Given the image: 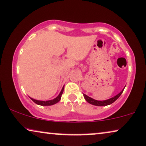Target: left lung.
Here are the masks:
<instances>
[{"mask_svg": "<svg viewBox=\"0 0 146 146\" xmlns=\"http://www.w3.org/2000/svg\"><path fill=\"white\" fill-rule=\"evenodd\" d=\"M124 90V88L122 90L121 92L119 93V94L117 95L116 96L113 97V98H112L109 99H107V100H105V101L95 100V99L90 98V97H88V96H86V94H84V98H85L86 100L89 103H90V104L96 105V106H106V105H109L110 104H112V103L115 102V101L120 96V95H121L122 93L123 92Z\"/></svg>", "mask_w": 146, "mask_h": 146, "instance_id": "8db88e82", "label": "left lung"}]
</instances>
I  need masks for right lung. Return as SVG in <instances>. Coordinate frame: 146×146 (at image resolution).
Returning a JSON list of instances; mask_svg holds the SVG:
<instances>
[{"mask_svg":"<svg viewBox=\"0 0 146 146\" xmlns=\"http://www.w3.org/2000/svg\"><path fill=\"white\" fill-rule=\"evenodd\" d=\"M64 86H63V88L62 89V90H61V92L60 93V94L58 95V96L56 97L55 99H54L53 100H50V101H38V100H35V99H33L32 98H31V100H32L33 102L36 103L37 105H42V106H48V105H54L55 104V103H58L59 101L61 99V96H62V94L63 93V91H64Z\"/></svg>","mask_w":146,"mask_h":146,"instance_id":"add662e5","label":"right lung"}]
</instances>
